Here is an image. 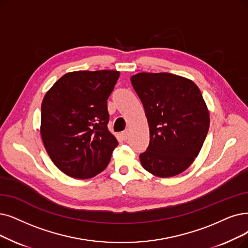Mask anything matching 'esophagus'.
<instances>
[{
    "label": "esophagus",
    "mask_w": 248,
    "mask_h": 248,
    "mask_svg": "<svg viewBox=\"0 0 248 248\" xmlns=\"http://www.w3.org/2000/svg\"><path fill=\"white\" fill-rule=\"evenodd\" d=\"M121 136H122V140H127V138L129 137V133H128V131H123L121 133Z\"/></svg>",
    "instance_id": "obj_1"
}]
</instances>
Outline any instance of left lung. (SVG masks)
I'll list each match as a JSON object with an SVG mask.
<instances>
[{"instance_id": "8db88e82", "label": "left lung", "mask_w": 248, "mask_h": 248, "mask_svg": "<svg viewBox=\"0 0 248 248\" xmlns=\"http://www.w3.org/2000/svg\"><path fill=\"white\" fill-rule=\"evenodd\" d=\"M131 83L150 126V144L140 155L142 167L158 177L182 173L199 155L210 128L200 88L171 73H138Z\"/></svg>"}]
</instances>
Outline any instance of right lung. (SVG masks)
<instances>
[{
  "label": "right lung",
  "instance_id": "add662e5",
  "mask_svg": "<svg viewBox=\"0 0 248 248\" xmlns=\"http://www.w3.org/2000/svg\"><path fill=\"white\" fill-rule=\"evenodd\" d=\"M118 71H75L62 76L44 97L41 134L46 150L63 173L78 179L106 169L118 145L108 131L107 101Z\"/></svg>",
  "mask_w": 248,
  "mask_h": 248
}]
</instances>
